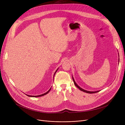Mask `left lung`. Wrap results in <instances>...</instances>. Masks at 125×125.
<instances>
[{
    "label": "left lung",
    "instance_id": "1",
    "mask_svg": "<svg viewBox=\"0 0 125 125\" xmlns=\"http://www.w3.org/2000/svg\"><path fill=\"white\" fill-rule=\"evenodd\" d=\"M120 59V58H119V61H120V59ZM73 82H74V83L75 86L76 87H77L78 89H79L81 91H83V92H86V93H87L93 94V93H95L98 92L100 91H87V90H85L82 89V88H81L79 86H78V84H77L76 83V82H75V81H74V78H73Z\"/></svg>",
    "mask_w": 125,
    "mask_h": 125
}]
</instances>
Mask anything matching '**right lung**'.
Returning a JSON list of instances; mask_svg holds the SVG:
<instances>
[{
	"label": "right lung",
	"instance_id": "1",
	"mask_svg": "<svg viewBox=\"0 0 125 125\" xmlns=\"http://www.w3.org/2000/svg\"><path fill=\"white\" fill-rule=\"evenodd\" d=\"M58 68L56 70V72L55 73H54V75H55V73H56V72L57 71V70H58ZM51 90V88L50 89V90L48 91V92H45V93H44V94H42V95H37V96H32V95H27V94H26V95L27 96H29V97H41V96H44V95H46V94H47L48 93H49V92L50 91V90Z\"/></svg>",
	"mask_w": 125,
	"mask_h": 125
}]
</instances>
